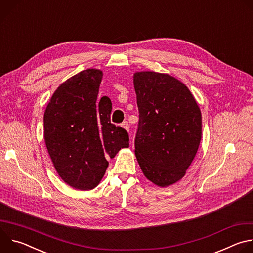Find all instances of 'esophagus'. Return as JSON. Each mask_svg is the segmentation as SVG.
<instances>
[{
	"mask_svg": "<svg viewBox=\"0 0 253 253\" xmlns=\"http://www.w3.org/2000/svg\"><path fill=\"white\" fill-rule=\"evenodd\" d=\"M122 127H123L125 130H127V131H129V129H130V126H129V124H128L127 121H125V122L122 123Z\"/></svg>",
	"mask_w": 253,
	"mask_h": 253,
	"instance_id": "esophagus-1",
	"label": "esophagus"
}]
</instances>
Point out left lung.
Here are the masks:
<instances>
[{"label": "left lung", "instance_id": "left-lung-1", "mask_svg": "<svg viewBox=\"0 0 253 253\" xmlns=\"http://www.w3.org/2000/svg\"><path fill=\"white\" fill-rule=\"evenodd\" d=\"M133 83L139 110L135 155L145 177L167 187L185 175L198 150L199 106L189 89L169 74L136 72Z\"/></svg>", "mask_w": 253, "mask_h": 253}]
</instances>
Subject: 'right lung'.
Wrapping results in <instances>:
<instances>
[{"mask_svg":"<svg viewBox=\"0 0 253 253\" xmlns=\"http://www.w3.org/2000/svg\"><path fill=\"white\" fill-rule=\"evenodd\" d=\"M103 73L87 69L54 92L44 113V138L63 181L79 190L95 188L121 148L129 147L125 129L110 121L112 103L97 97Z\"/></svg>","mask_w":253,"mask_h":253,"instance_id":"add662e5","label":"right lung"}]
</instances>
